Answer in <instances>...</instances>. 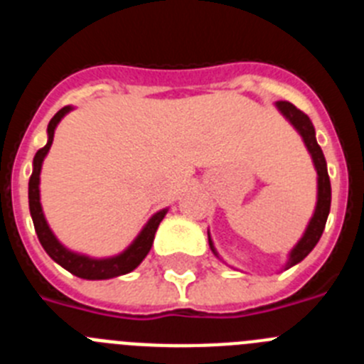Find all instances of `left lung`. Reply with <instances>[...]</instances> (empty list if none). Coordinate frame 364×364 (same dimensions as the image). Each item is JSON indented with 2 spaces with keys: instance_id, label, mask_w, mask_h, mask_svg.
Returning <instances> with one entry per match:
<instances>
[{
  "instance_id": "1",
  "label": "left lung",
  "mask_w": 364,
  "mask_h": 364,
  "mask_svg": "<svg viewBox=\"0 0 364 364\" xmlns=\"http://www.w3.org/2000/svg\"><path fill=\"white\" fill-rule=\"evenodd\" d=\"M275 107L279 109L282 117L294 125V129L301 134L302 142L306 146L308 153L311 156L315 171H317V204H315L314 215H311L310 222H308L306 230L299 239V242L291 247L290 255H288V262L284 264V269L291 268V266L299 264L308 253L315 247V244L319 242L321 235H323L324 226H326V218L330 213V202H332V186H330V176H328L326 160H324L323 149L319 147L317 140H315V129L310 118L302 111H299L294 104L290 102H275ZM208 240H210L211 252L218 257L217 250L213 246L211 235L208 231Z\"/></svg>"
}]
</instances>
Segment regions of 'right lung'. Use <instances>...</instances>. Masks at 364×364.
Masks as SVG:
<instances>
[{"label":"right lung","instance_id":"right-lung-1","mask_svg":"<svg viewBox=\"0 0 364 364\" xmlns=\"http://www.w3.org/2000/svg\"><path fill=\"white\" fill-rule=\"evenodd\" d=\"M73 111L70 105L60 109L53 117V120L47 125V144L45 147H41L36 153L34 160H32V175L28 180V210H31L32 222H34V230H36L38 239H40L41 246L47 252V255L58 262V264L65 268L67 272H70L73 275L80 279H87V281H105V279L120 277L125 273L133 272L144 259L149 253L151 246H153L154 233L159 230L160 222L166 217L167 208L156 211L153 217L147 220L146 226L142 228V231L136 235V239L125 247L124 252L118 253V255L112 257H104V259H95V257L83 255V253H76L69 247L63 246L60 240L56 239V235L53 233V230L47 224V218L43 215V208H41L40 202V173L41 166H43V160L49 153L50 146H53L54 140V131H56L58 124L62 122V118L65 117L67 112Z\"/></svg>","mask_w":364,"mask_h":364}]
</instances>
